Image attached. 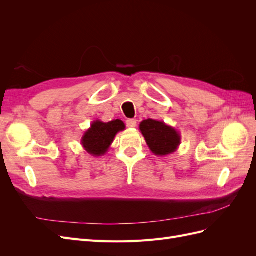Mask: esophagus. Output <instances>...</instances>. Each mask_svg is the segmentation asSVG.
<instances>
[{"instance_id":"1","label":"esophagus","mask_w":256,"mask_h":256,"mask_svg":"<svg viewBox=\"0 0 256 256\" xmlns=\"http://www.w3.org/2000/svg\"><path fill=\"white\" fill-rule=\"evenodd\" d=\"M126 125L128 128H134L136 126V120L134 118H130L126 120Z\"/></svg>"}]
</instances>
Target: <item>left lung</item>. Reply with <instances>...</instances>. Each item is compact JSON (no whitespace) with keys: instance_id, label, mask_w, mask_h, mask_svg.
I'll use <instances>...</instances> for the list:
<instances>
[{"instance_id":"8db88e82","label":"left lung","mask_w":256,"mask_h":256,"mask_svg":"<svg viewBox=\"0 0 256 256\" xmlns=\"http://www.w3.org/2000/svg\"><path fill=\"white\" fill-rule=\"evenodd\" d=\"M138 128L150 150L156 156H166L176 152L180 145V134L175 128L166 125L164 122L150 118L144 120Z\"/></svg>"}]
</instances>
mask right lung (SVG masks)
<instances>
[{"mask_svg": "<svg viewBox=\"0 0 256 256\" xmlns=\"http://www.w3.org/2000/svg\"><path fill=\"white\" fill-rule=\"evenodd\" d=\"M125 124L120 120H114L109 122L94 120L90 127L84 132L81 144L83 148L92 156H104L110 148L115 136L120 131L125 130Z\"/></svg>", "mask_w": 256, "mask_h": 256, "instance_id": "right-lung-1", "label": "right lung"}]
</instances>
